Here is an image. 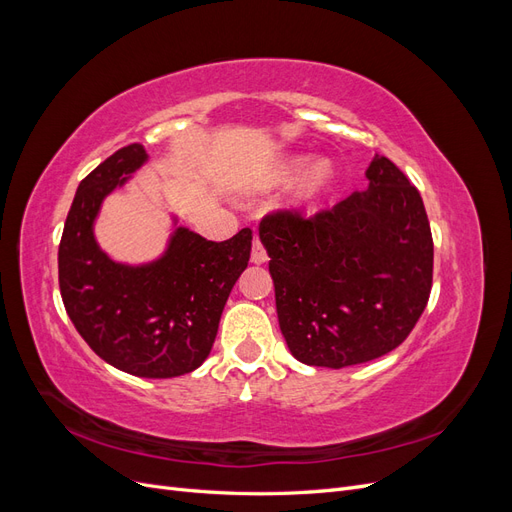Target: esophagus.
<instances>
[{"instance_id": "esophagus-1", "label": "esophagus", "mask_w": 512, "mask_h": 512, "mask_svg": "<svg viewBox=\"0 0 512 512\" xmlns=\"http://www.w3.org/2000/svg\"><path fill=\"white\" fill-rule=\"evenodd\" d=\"M267 258H269V256H267L265 245H262L260 239L256 237V239H254V245H252V262H254V265H265Z\"/></svg>"}]
</instances>
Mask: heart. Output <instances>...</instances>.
<instances>
[{"instance_id": "1", "label": "heart", "mask_w": 512, "mask_h": 512, "mask_svg": "<svg viewBox=\"0 0 512 512\" xmlns=\"http://www.w3.org/2000/svg\"><path fill=\"white\" fill-rule=\"evenodd\" d=\"M303 164H305V158L301 156L280 162L265 179V188H280V185H288L294 177H297ZM331 181H333V166L327 160H316L307 168V173L299 181L297 192H294V203L299 205L316 203V200L329 190Z\"/></svg>"}]
</instances>
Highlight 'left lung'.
<instances>
[{"instance_id": "8db88e82", "label": "left lung", "mask_w": 512, "mask_h": 512, "mask_svg": "<svg viewBox=\"0 0 512 512\" xmlns=\"http://www.w3.org/2000/svg\"><path fill=\"white\" fill-rule=\"evenodd\" d=\"M369 185L329 211L260 222L275 307L297 361L342 369L395 350L429 301L433 239L423 198L384 156Z\"/></svg>"}]
</instances>
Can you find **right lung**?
<instances>
[{"instance_id": "obj_1", "label": "right lung", "mask_w": 512, "mask_h": 512, "mask_svg": "<svg viewBox=\"0 0 512 512\" xmlns=\"http://www.w3.org/2000/svg\"><path fill=\"white\" fill-rule=\"evenodd\" d=\"M145 162V147L132 143L81 181L59 243V290L102 361L138 378H175L209 356L228 294L250 260L252 230L215 243L179 226L147 265L108 258L94 235L102 200Z\"/></svg>"}]
</instances>
